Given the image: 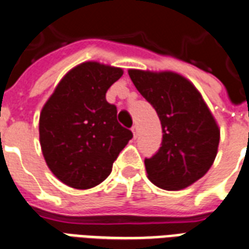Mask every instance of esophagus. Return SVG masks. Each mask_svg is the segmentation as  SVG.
I'll return each instance as SVG.
<instances>
[{"mask_svg": "<svg viewBox=\"0 0 249 249\" xmlns=\"http://www.w3.org/2000/svg\"><path fill=\"white\" fill-rule=\"evenodd\" d=\"M132 132H133L134 136H137V134H139V126H137V125H136V124H134L133 126H132Z\"/></svg>", "mask_w": 249, "mask_h": 249, "instance_id": "34e87169", "label": "esophagus"}]
</instances>
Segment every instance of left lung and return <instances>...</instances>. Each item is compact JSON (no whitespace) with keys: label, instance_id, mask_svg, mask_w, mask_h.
<instances>
[{"label":"left lung","instance_id":"obj_1","mask_svg":"<svg viewBox=\"0 0 249 249\" xmlns=\"http://www.w3.org/2000/svg\"><path fill=\"white\" fill-rule=\"evenodd\" d=\"M128 73L161 121V148L145 158L148 178L165 190L193 185L209 171L218 153L220 130L209 107L194 84L178 73Z\"/></svg>","mask_w":249,"mask_h":249}]
</instances>
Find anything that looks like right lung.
Wrapping results in <instances>:
<instances>
[{"label": "right lung", "mask_w": 249, "mask_h": 249, "mask_svg": "<svg viewBox=\"0 0 249 249\" xmlns=\"http://www.w3.org/2000/svg\"><path fill=\"white\" fill-rule=\"evenodd\" d=\"M123 70L86 62L70 70L46 101L39 117L43 157L54 176L70 187H95L133 134L117 121V108L106 99Z\"/></svg>", "instance_id": "1"}]
</instances>
